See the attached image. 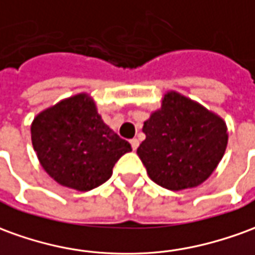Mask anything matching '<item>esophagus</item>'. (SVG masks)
<instances>
[{"label": "esophagus", "mask_w": 255, "mask_h": 255, "mask_svg": "<svg viewBox=\"0 0 255 255\" xmlns=\"http://www.w3.org/2000/svg\"><path fill=\"white\" fill-rule=\"evenodd\" d=\"M129 143L132 146V150H136L138 149V146H139V140L136 139V138H133V139L129 140Z\"/></svg>", "instance_id": "1"}]
</instances>
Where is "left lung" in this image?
<instances>
[{
    "mask_svg": "<svg viewBox=\"0 0 255 255\" xmlns=\"http://www.w3.org/2000/svg\"><path fill=\"white\" fill-rule=\"evenodd\" d=\"M138 156L153 182L168 190L196 188L207 179L227 150L224 119L200 103L168 91L161 108L143 123Z\"/></svg>",
    "mask_w": 255,
    "mask_h": 255,
    "instance_id": "1",
    "label": "left lung"
}]
</instances>
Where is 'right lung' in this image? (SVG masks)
I'll list each match as a JSON object with an SVG mask.
<instances>
[{
    "instance_id": "right-lung-1",
    "label": "right lung",
    "mask_w": 255,
    "mask_h": 255,
    "mask_svg": "<svg viewBox=\"0 0 255 255\" xmlns=\"http://www.w3.org/2000/svg\"><path fill=\"white\" fill-rule=\"evenodd\" d=\"M31 142L42 168L56 182L88 192L105 183L131 145L103 123L88 94L42 110L31 123Z\"/></svg>"
}]
</instances>
